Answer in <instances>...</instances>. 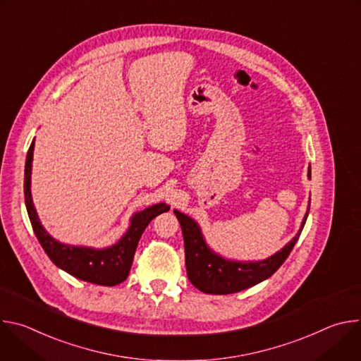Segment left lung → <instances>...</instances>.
<instances>
[{"label":"left lung","mask_w":361,"mask_h":361,"mask_svg":"<svg viewBox=\"0 0 361 361\" xmlns=\"http://www.w3.org/2000/svg\"><path fill=\"white\" fill-rule=\"evenodd\" d=\"M308 178H312V169L308 167ZM310 204L301 221L298 233L276 254L266 260L237 262L228 260L217 254L202 235L198 223L187 214L174 210L176 217L183 230L185 248L187 276L194 287L207 294H233L250 288L271 277L286 262L297 243L305 220L308 217Z\"/></svg>","instance_id":"left-lung-1"}]
</instances>
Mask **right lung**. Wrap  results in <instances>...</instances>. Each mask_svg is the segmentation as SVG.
<instances>
[{"instance_id": "right-lung-1", "label": "right lung", "mask_w": 361, "mask_h": 361, "mask_svg": "<svg viewBox=\"0 0 361 361\" xmlns=\"http://www.w3.org/2000/svg\"><path fill=\"white\" fill-rule=\"evenodd\" d=\"M34 141L30 145L24 173V197L32 230L44 251L57 267L75 279L98 286H117L123 283L130 273L137 244L149 221L161 213L170 210L166 202L154 204L151 207L134 213L130 219V227L124 235L113 245L94 248L84 245H71L57 241L41 224L31 197V169L34 156Z\"/></svg>"}]
</instances>
